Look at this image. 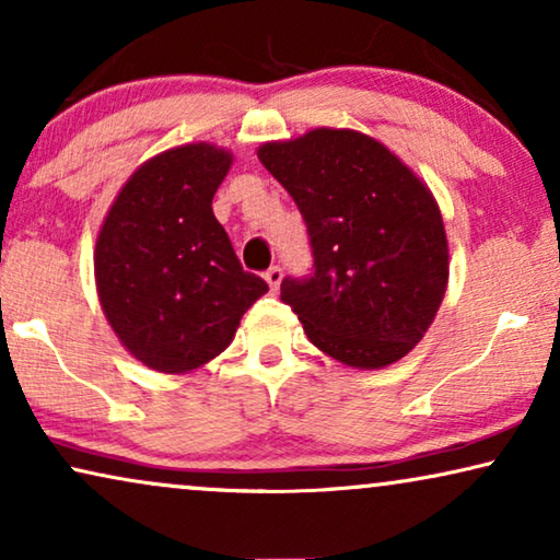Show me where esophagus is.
Masks as SVG:
<instances>
[{
	"label": "esophagus",
	"mask_w": 560,
	"mask_h": 560,
	"mask_svg": "<svg viewBox=\"0 0 560 560\" xmlns=\"http://www.w3.org/2000/svg\"><path fill=\"white\" fill-rule=\"evenodd\" d=\"M265 280H267V285H270V290H278L280 288V280H282V267H270V270L265 272Z\"/></svg>",
	"instance_id": "34e87169"
}]
</instances>
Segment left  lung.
I'll return each instance as SVG.
<instances>
[{"label": "left lung", "instance_id": "left-lung-1", "mask_svg": "<svg viewBox=\"0 0 560 560\" xmlns=\"http://www.w3.org/2000/svg\"><path fill=\"white\" fill-rule=\"evenodd\" d=\"M257 158L308 226L313 272L282 280L280 301L311 343L357 370L402 359L431 328L448 282L446 229L425 183L354 129L265 142Z\"/></svg>", "mask_w": 560, "mask_h": 560}]
</instances>
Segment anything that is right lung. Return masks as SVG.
Instances as JSON below:
<instances>
[{"label":"right lung","instance_id":"add662e5","mask_svg":"<svg viewBox=\"0 0 560 560\" xmlns=\"http://www.w3.org/2000/svg\"><path fill=\"white\" fill-rule=\"evenodd\" d=\"M229 167L232 152L209 142L160 152L129 175L98 232V303L121 347L155 372L211 362L267 293L213 217Z\"/></svg>","mask_w":560,"mask_h":560}]
</instances>
